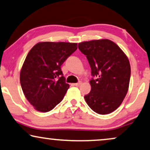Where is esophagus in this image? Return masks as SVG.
Returning a JSON list of instances; mask_svg holds the SVG:
<instances>
[{
    "instance_id": "esophagus-1",
    "label": "esophagus",
    "mask_w": 150,
    "mask_h": 150,
    "mask_svg": "<svg viewBox=\"0 0 150 150\" xmlns=\"http://www.w3.org/2000/svg\"><path fill=\"white\" fill-rule=\"evenodd\" d=\"M81 84V81H79V82L75 83V84H74V85H75V86H80Z\"/></svg>"
}]
</instances>
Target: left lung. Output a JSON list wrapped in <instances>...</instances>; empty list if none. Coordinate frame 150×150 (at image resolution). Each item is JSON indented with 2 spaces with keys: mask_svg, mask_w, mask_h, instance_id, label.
<instances>
[{
  "mask_svg": "<svg viewBox=\"0 0 150 150\" xmlns=\"http://www.w3.org/2000/svg\"><path fill=\"white\" fill-rule=\"evenodd\" d=\"M78 48L86 56L93 77L91 91L84 96L87 105L99 114L113 112L128 91L131 67L127 57L109 39L84 41Z\"/></svg>",
  "mask_w": 150,
  "mask_h": 150,
  "instance_id": "left-lung-1",
  "label": "left lung"
}]
</instances>
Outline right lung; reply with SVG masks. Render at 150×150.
<instances>
[{"label": "right lung", "instance_id": "obj_1", "mask_svg": "<svg viewBox=\"0 0 150 150\" xmlns=\"http://www.w3.org/2000/svg\"><path fill=\"white\" fill-rule=\"evenodd\" d=\"M77 46L76 43L39 42L28 52L20 82L25 96L36 110L48 112L63 100L69 84L61 66Z\"/></svg>", "mask_w": 150, "mask_h": 150}]
</instances>
